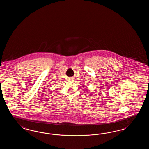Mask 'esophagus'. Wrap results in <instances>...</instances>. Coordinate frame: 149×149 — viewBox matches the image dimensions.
I'll use <instances>...</instances> for the list:
<instances>
[{
	"instance_id": "34e87169",
	"label": "esophagus",
	"mask_w": 149,
	"mask_h": 149,
	"mask_svg": "<svg viewBox=\"0 0 149 149\" xmlns=\"http://www.w3.org/2000/svg\"><path fill=\"white\" fill-rule=\"evenodd\" d=\"M69 80H72V78H69Z\"/></svg>"
}]
</instances>
